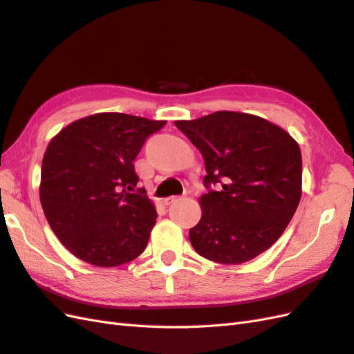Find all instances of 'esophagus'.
Here are the masks:
<instances>
[{"mask_svg": "<svg viewBox=\"0 0 354 354\" xmlns=\"http://www.w3.org/2000/svg\"><path fill=\"white\" fill-rule=\"evenodd\" d=\"M176 201H179L178 196H170V197L165 198V203H166V205H171V203H175Z\"/></svg>", "mask_w": 354, "mask_h": 354, "instance_id": "obj_1", "label": "esophagus"}]
</instances>
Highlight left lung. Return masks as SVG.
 I'll list each match as a JSON object with an SVG mask.
<instances>
[{"label": "left lung", "mask_w": 354, "mask_h": 354, "mask_svg": "<svg viewBox=\"0 0 354 354\" xmlns=\"http://www.w3.org/2000/svg\"><path fill=\"white\" fill-rule=\"evenodd\" d=\"M175 125L201 151L207 174L202 218L189 229L197 254L239 265L270 248L301 202L297 142L281 127L241 112L220 111Z\"/></svg>", "instance_id": "8db88e82"}]
</instances>
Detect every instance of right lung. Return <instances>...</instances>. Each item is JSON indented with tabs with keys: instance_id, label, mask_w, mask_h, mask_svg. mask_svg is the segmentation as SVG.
<instances>
[{
	"instance_id": "add662e5",
	"label": "right lung",
	"mask_w": 354,
	"mask_h": 354,
	"mask_svg": "<svg viewBox=\"0 0 354 354\" xmlns=\"http://www.w3.org/2000/svg\"><path fill=\"white\" fill-rule=\"evenodd\" d=\"M166 121L95 113L68 124L48 145L40 202L53 233L71 254L112 268L139 257L157 220L133 161Z\"/></svg>"
}]
</instances>
